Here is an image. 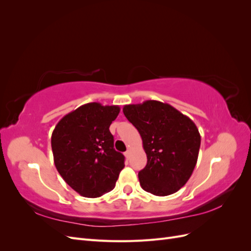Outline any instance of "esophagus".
<instances>
[{
    "instance_id": "34e87169",
    "label": "esophagus",
    "mask_w": 251,
    "mask_h": 251,
    "mask_svg": "<svg viewBox=\"0 0 251 251\" xmlns=\"http://www.w3.org/2000/svg\"><path fill=\"white\" fill-rule=\"evenodd\" d=\"M125 155H126V157L128 159V158H130V156H131V151L130 150H127L126 151V153H125Z\"/></svg>"
}]
</instances>
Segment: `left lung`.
I'll return each instance as SVG.
<instances>
[{
	"label": "left lung",
	"mask_w": 251,
	"mask_h": 251,
	"mask_svg": "<svg viewBox=\"0 0 251 251\" xmlns=\"http://www.w3.org/2000/svg\"><path fill=\"white\" fill-rule=\"evenodd\" d=\"M125 116L137 128L148 162L138 173L141 187L155 196L178 192L198 160L201 136L194 121L169 103L126 104Z\"/></svg>",
	"instance_id": "left-lung-1"
}]
</instances>
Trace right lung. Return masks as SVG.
Segmentation results:
<instances>
[{"mask_svg": "<svg viewBox=\"0 0 251 251\" xmlns=\"http://www.w3.org/2000/svg\"><path fill=\"white\" fill-rule=\"evenodd\" d=\"M120 112L118 105L89 102L68 113L51 136L57 172L75 192L97 198L115 187L125 156L114 149L109 127Z\"/></svg>", "mask_w": 251, "mask_h": 251, "instance_id": "1", "label": "right lung"}]
</instances>
